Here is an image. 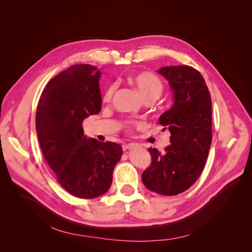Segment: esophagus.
Returning a JSON list of instances; mask_svg holds the SVG:
<instances>
[{
	"instance_id": "1",
	"label": "esophagus",
	"mask_w": 252,
	"mask_h": 252,
	"mask_svg": "<svg viewBox=\"0 0 252 252\" xmlns=\"http://www.w3.org/2000/svg\"><path fill=\"white\" fill-rule=\"evenodd\" d=\"M137 146H138V144H136V143H128V144H126V145L124 146V150H125V151H126V150H130V149L136 148Z\"/></svg>"
}]
</instances>
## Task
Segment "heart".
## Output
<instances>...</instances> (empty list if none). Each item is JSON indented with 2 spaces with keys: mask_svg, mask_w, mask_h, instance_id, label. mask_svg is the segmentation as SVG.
I'll return each mask as SVG.
<instances>
[{
  "mask_svg": "<svg viewBox=\"0 0 252 252\" xmlns=\"http://www.w3.org/2000/svg\"><path fill=\"white\" fill-rule=\"evenodd\" d=\"M127 83L135 89L144 101H152L156 99L163 90V84L160 79L152 73L143 72L133 74L126 78ZM114 92V87L110 86L106 89L103 95V101L109 102ZM127 126L137 125V123L127 122Z\"/></svg>",
  "mask_w": 252,
  "mask_h": 252,
  "instance_id": "b5f03b06",
  "label": "heart"
}]
</instances>
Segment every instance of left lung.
<instances>
[{
    "mask_svg": "<svg viewBox=\"0 0 252 252\" xmlns=\"http://www.w3.org/2000/svg\"><path fill=\"white\" fill-rule=\"evenodd\" d=\"M157 73L168 81L173 94L171 108L159 117L171 133V145L163 154L148 149L152 162L142 181L151 191L176 195L203 172L212 144V100L205 79L192 66H163Z\"/></svg>",
    "mask_w": 252,
    "mask_h": 252,
    "instance_id": "8db88e82",
    "label": "left lung"
}]
</instances>
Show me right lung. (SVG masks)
<instances>
[{"label": "right lung", "instance_id": "add662e5", "mask_svg": "<svg viewBox=\"0 0 252 252\" xmlns=\"http://www.w3.org/2000/svg\"><path fill=\"white\" fill-rule=\"evenodd\" d=\"M91 64H74L50 80L39 98L35 126L45 161L61 186L80 198L104 194L122 147L84 135L83 121L101 110L99 79Z\"/></svg>", "mask_w": 252, "mask_h": 252}]
</instances>
